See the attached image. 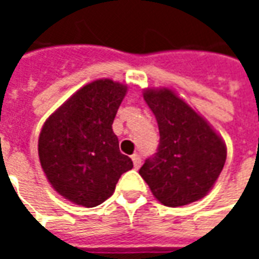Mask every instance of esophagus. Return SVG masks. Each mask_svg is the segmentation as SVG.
Segmentation results:
<instances>
[{"instance_id": "34e87169", "label": "esophagus", "mask_w": 259, "mask_h": 259, "mask_svg": "<svg viewBox=\"0 0 259 259\" xmlns=\"http://www.w3.org/2000/svg\"><path fill=\"white\" fill-rule=\"evenodd\" d=\"M132 161H133V165H135L136 169H139L141 166V157L139 154H135L132 155Z\"/></svg>"}]
</instances>
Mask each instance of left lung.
Segmentation results:
<instances>
[{"instance_id": "obj_1", "label": "left lung", "mask_w": 259, "mask_h": 259, "mask_svg": "<svg viewBox=\"0 0 259 259\" xmlns=\"http://www.w3.org/2000/svg\"><path fill=\"white\" fill-rule=\"evenodd\" d=\"M144 100L155 115L159 146L139 174L166 206L187 205L211 190L226 161L222 137L169 89H147Z\"/></svg>"}]
</instances>
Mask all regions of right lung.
I'll use <instances>...</instances> for the list:
<instances>
[{
  "mask_svg": "<svg viewBox=\"0 0 259 259\" xmlns=\"http://www.w3.org/2000/svg\"><path fill=\"white\" fill-rule=\"evenodd\" d=\"M127 87L111 79L76 91L46 120L38 137L40 163L54 190L77 205L102 204L119 178L133 168L119 151L112 123Z\"/></svg>",
  "mask_w": 259,
  "mask_h": 259,
  "instance_id": "1",
  "label": "right lung"
}]
</instances>
